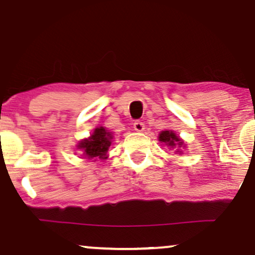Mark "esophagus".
I'll return each mask as SVG.
<instances>
[{"instance_id": "esophagus-1", "label": "esophagus", "mask_w": 255, "mask_h": 255, "mask_svg": "<svg viewBox=\"0 0 255 255\" xmlns=\"http://www.w3.org/2000/svg\"><path fill=\"white\" fill-rule=\"evenodd\" d=\"M133 128H134V129H135L136 131H142V130L145 129L144 122H141V121H135V122H134V125H133Z\"/></svg>"}]
</instances>
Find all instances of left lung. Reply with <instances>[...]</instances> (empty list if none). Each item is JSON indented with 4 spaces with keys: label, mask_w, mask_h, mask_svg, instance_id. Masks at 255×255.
Returning a JSON list of instances; mask_svg holds the SVG:
<instances>
[{
    "label": "left lung",
    "mask_w": 255,
    "mask_h": 255,
    "mask_svg": "<svg viewBox=\"0 0 255 255\" xmlns=\"http://www.w3.org/2000/svg\"><path fill=\"white\" fill-rule=\"evenodd\" d=\"M159 141L164 142L165 145L170 146V147H175L176 145H182L183 142L181 141V139L176 136V134L172 130H163L159 134Z\"/></svg>",
    "instance_id": "8db88e82"
}]
</instances>
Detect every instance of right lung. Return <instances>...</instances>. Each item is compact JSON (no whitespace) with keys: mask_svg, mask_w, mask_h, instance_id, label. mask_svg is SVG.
<instances>
[{"mask_svg":"<svg viewBox=\"0 0 255 255\" xmlns=\"http://www.w3.org/2000/svg\"><path fill=\"white\" fill-rule=\"evenodd\" d=\"M111 134L103 127L96 128L95 133L89 139H85L79 144V147L84 151V156L91 158H104L108 148L111 145Z\"/></svg>","mask_w":255,"mask_h":255,"instance_id":"add662e5","label":"right lung"}]
</instances>
